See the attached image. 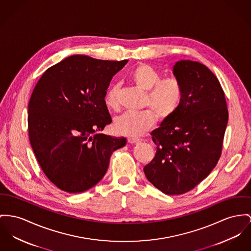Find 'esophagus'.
I'll list each match as a JSON object with an SVG mask.
<instances>
[{
    "label": "esophagus",
    "instance_id": "esophagus-1",
    "mask_svg": "<svg viewBox=\"0 0 251 251\" xmlns=\"http://www.w3.org/2000/svg\"><path fill=\"white\" fill-rule=\"evenodd\" d=\"M141 141L142 140L139 138H133V137L128 138V143H130V144H137V143H140Z\"/></svg>",
    "mask_w": 251,
    "mask_h": 251
}]
</instances>
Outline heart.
Instances as JSON below:
<instances>
[{"instance_id":"obj_1","label":"heart","mask_w":251,"mask_h":251,"mask_svg":"<svg viewBox=\"0 0 251 251\" xmlns=\"http://www.w3.org/2000/svg\"><path fill=\"white\" fill-rule=\"evenodd\" d=\"M159 72L149 65H140L130 74V80L140 90L147 92L145 106L141 112H126L114 120V128L118 133L137 137L147 133L156 123L157 116L166 120L178 109L183 98V86L180 80L168 76L161 80ZM105 105L111 110L119 109L118 85H113L107 92Z\"/></svg>"}]
</instances>
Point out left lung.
<instances>
[{"instance_id": "left-lung-1", "label": "left lung", "mask_w": 251, "mask_h": 251, "mask_svg": "<svg viewBox=\"0 0 251 251\" xmlns=\"http://www.w3.org/2000/svg\"><path fill=\"white\" fill-rule=\"evenodd\" d=\"M173 75L182 84L183 98L176 112L151 132L157 151L144 172L165 194L180 195L217 165L228 111L217 77L204 65L181 60Z\"/></svg>"}]
</instances>
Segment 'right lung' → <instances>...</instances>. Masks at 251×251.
Wrapping results in <instances>:
<instances>
[{
	"instance_id": "add662e5",
	"label": "right lung",
	"mask_w": 251,
	"mask_h": 251,
	"mask_svg": "<svg viewBox=\"0 0 251 251\" xmlns=\"http://www.w3.org/2000/svg\"><path fill=\"white\" fill-rule=\"evenodd\" d=\"M127 60L73 55L50 67L28 102V135L37 161L53 184L79 193L98 184L113 151L126 138L100 133L112 120L104 102L112 77Z\"/></svg>"
}]
</instances>
